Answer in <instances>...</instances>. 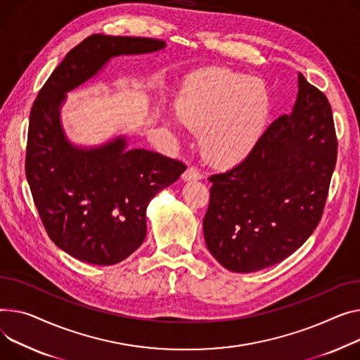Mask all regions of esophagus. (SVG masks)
Returning a JSON list of instances; mask_svg holds the SVG:
<instances>
[{"label": "esophagus", "mask_w": 360, "mask_h": 360, "mask_svg": "<svg viewBox=\"0 0 360 360\" xmlns=\"http://www.w3.org/2000/svg\"><path fill=\"white\" fill-rule=\"evenodd\" d=\"M202 178V174L197 169V167H194V166H191V167H188V169L184 172V175H182V179L184 181H198V179H201Z\"/></svg>", "instance_id": "1"}]
</instances>
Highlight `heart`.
<instances>
[{
    "instance_id": "b5f03b06",
    "label": "heart",
    "mask_w": 360,
    "mask_h": 360,
    "mask_svg": "<svg viewBox=\"0 0 360 360\" xmlns=\"http://www.w3.org/2000/svg\"><path fill=\"white\" fill-rule=\"evenodd\" d=\"M175 115L198 133L204 156L217 166L249 159L269 124L271 94L260 78L229 69L186 77L175 97Z\"/></svg>"
}]
</instances>
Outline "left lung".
<instances>
[{"label":"left lung","instance_id":"left-lung-1","mask_svg":"<svg viewBox=\"0 0 360 360\" xmlns=\"http://www.w3.org/2000/svg\"><path fill=\"white\" fill-rule=\"evenodd\" d=\"M336 158L328 100L298 74L291 114L275 120L249 159L210 176L202 229L215 260L250 274L300 249L321 219Z\"/></svg>","mask_w":360,"mask_h":360}]
</instances>
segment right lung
<instances>
[{
  "label": "right lung",
  "mask_w": 360,
  "mask_h": 360,
  "mask_svg": "<svg viewBox=\"0 0 360 360\" xmlns=\"http://www.w3.org/2000/svg\"><path fill=\"white\" fill-rule=\"evenodd\" d=\"M163 40L94 34L52 72L30 111L26 176L52 242L81 262L108 266L129 257L146 237V208L186 166L145 149L124 134L97 146L72 143L60 110L68 92L117 56L163 51Z\"/></svg>",
  "instance_id": "add662e5"
}]
</instances>
